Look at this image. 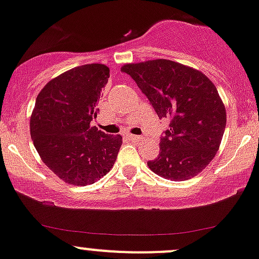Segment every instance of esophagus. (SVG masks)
Returning a JSON list of instances; mask_svg holds the SVG:
<instances>
[{"mask_svg": "<svg viewBox=\"0 0 259 259\" xmlns=\"http://www.w3.org/2000/svg\"><path fill=\"white\" fill-rule=\"evenodd\" d=\"M127 137H128L130 140H132V141H141V140H142V137H141V136L131 135V133H128V135H127Z\"/></svg>", "mask_w": 259, "mask_h": 259, "instance_id": "1", "label": "esophagus"}]
</instances>
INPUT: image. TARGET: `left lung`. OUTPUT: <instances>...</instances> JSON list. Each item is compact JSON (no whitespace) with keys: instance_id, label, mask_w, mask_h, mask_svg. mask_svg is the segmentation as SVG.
<instances>
[{"instance_id":"obj_1","label":"left lung","mask_w":259,"mask_h":259,"mask_svg":"<svg viewBox=\"0 0 259 259\" xmlns=\"http://www.w3.org/2000/svg\"><path fill=\"white\" fill-rule=\"evenodd\" d=\"M121 70L137 82L158 117L170 119L159 155L147 163L149 169L170 180L201 173L215 158L226 127V108L213 82L166 59L124 64Z\"/></svg>"}]
</instances>
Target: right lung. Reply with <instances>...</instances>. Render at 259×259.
<instances>
[{
    "mask_svg": "<svg viewBox=\"0 0 259 259\" xmlns=\"http://www.w3.org/2000/svg\"><path fill=\"white\" fill-rule=\"evenodd\" d=\"M108 77L104 64L76 66L52 79L35 100L30 137L43 163L68 184H93L116 162L121 136L91 126Z\"/></svg>",
    "mask_w": 259,
    "mask_h": 259,
    "instance_id": "obj_1",
    "label": "right lung"
}]
</instances>
